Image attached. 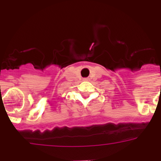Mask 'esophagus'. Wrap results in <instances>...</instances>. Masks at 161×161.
<instances>
[{
	"mask_svg": "<svg viewBox=\"0 0 161 161\" xmlns=\"http://www.w3.org/2000/svg\"><path fill=\"white\" fill-rule=\"evenodd\" d=\"M83 80H89V78H84Z\"/></svg>",
	"mask_w": 161,
	"mask_h": 161,
	"instance_id": "1",
	"label": "esophagus"
}]
</instances>
